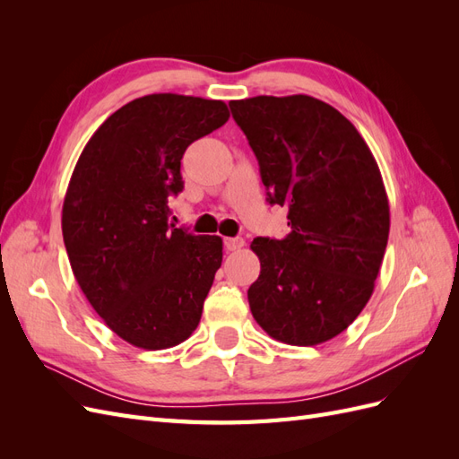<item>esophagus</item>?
Returning a JSON list of instances; mask_svg holds the SVG:
<instances>
[{
	"label": "esophagus",
	"mask_w": 459,
	"mask_h": 459,
	"mask_svg": "<svg viewBox=\"0 0 459 459\" xmlns=\"http://www.w3.org/2000/svg\"><path fill=\"white\" fill-rule=\"evenodd\" d=\"M224 245L228 251H239V248L245 247V241H243V238H226Z\"/></svg>",
	"instance_id": "esophagus-1"
}]
</instances>
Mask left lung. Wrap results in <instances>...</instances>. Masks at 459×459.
<instances>
[{"mask_svg":"<svg viewBox=\"0 0 459 459\" xmlns=\"http://www.w3.org/2000/svg\"><path fill=\"white\" fill-rule=\"evenodd\" d=\"M230 108L290 226L281 241H253L260 275L248 307L275 341L325 342L364 310L385 256L391 212L377 160L354 124L316 97L258 95Z\"/></svg>","mask_w":459,"mask_h":459,"instance_id":"1","label":"left lung"}]
</instances>
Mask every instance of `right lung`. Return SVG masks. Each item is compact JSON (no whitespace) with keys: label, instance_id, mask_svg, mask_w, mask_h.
I'll list each match as a JSON object with an SVG mask.
<instances>
[{"label":"right lung","instance_id":"right-lung-1","mask_svg":"<svg viewBox=\"0 0 459 459\" xmlns=\"http://www.w3.org/2000/svg\"><path fill=\"white\" fill-rule=\"evenodd\" d=\"M228 118L224 101L145 95L110 115L74 166L61 218L73 273L108 329L137 349H170L201 322L221 238L169 224V197L184 189L186 149Z\"/></svg>","mask_w":459,"mask_h":459}]
</instances>
